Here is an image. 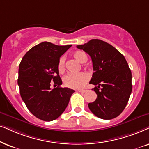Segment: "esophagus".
<instances>
[{
	"label": "esophagus",
	"instance_id": "obj_1",
	"mask_svg": "<svg viewBox=\"0 0 149 149\" xmlns=\"http://www.w3.org/2000/svg\"><path fill=\"white\" fill-rule=\"evenodd\" d=\"M78 91L80 93H85L86 91V90H85V89H82V90H78Z\"/></svg>",
	"mask_w": 149,
	"mask_h": 149
}]
</instances>
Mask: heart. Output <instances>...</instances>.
I'll use <instances>...</instances> for the list:
<instances>
[{
    "label": "heart",
    "mask_w": 149,
    "mask_h": 149,
    "mask_svg": "<svg viewBox=\"0 0 149 149\" xmlns=\"http://www.w3.org/2000/svg\"><path fill=\"white\" fill-rule=\"evenodd\" d=\"M73 56L80 63H84L88 59L87 55L82 51H76L73 52ZM65 57L62 56L59 59L58 64V69L60 73L65 71ZM88 80V76L86 73H71L65 76L63 78V82L66 86L71 88H81L84 86L87 81Z\"/></svg>",
    "instance_id": "obj_1"
}]
</instances>
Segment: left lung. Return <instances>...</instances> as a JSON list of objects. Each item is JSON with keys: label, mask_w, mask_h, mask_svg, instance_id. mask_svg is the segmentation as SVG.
Returning a JSON list of instances; mask_svg holds the SVG:
<instances>
[{"label": "left lung", "mask_w": 149, "mask_h": 149, "mask_svg": "<svg viewBox=\"0 0 149 149\" xmlns=\"http://www.w3.org/2000/svg\"><path fill=\"white\" fill-rule=\"evenodd\" d=\"M91 56L94 73L90 84L95 85L97 97L89 103L97 117L110 120L117 117L127 106L132 91V72L123 55L109 43L91 39L77 45Z\"/></svg>", "instance_id": "1"}]
</instances>
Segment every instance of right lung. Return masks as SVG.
<instances>
[{
  "mask_svg": "<svg viewBox=\"0 0 149 149\" xmlns=\"http://www.w3.org/2000/svg\"><path fill=\"white\" fill-rule=\"evenodd\" d=\"M71 46L44 41L29 49L19 63L17 84L21 97L39 119L52 121L58 118L75 92L60 86L62 80L58 69L60 57ZM52 81L58 86L51 90Z\"/></svg>",
  "mask_w": 149,
  "mask_h": 149,
  "instance_id": "right-lung-1",
  "label": "right lung"
}]
</instances>
